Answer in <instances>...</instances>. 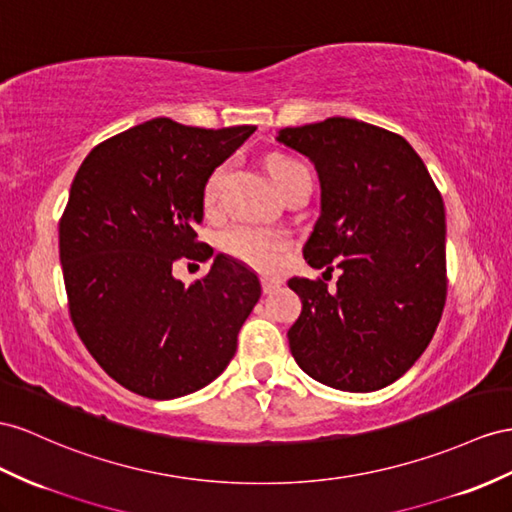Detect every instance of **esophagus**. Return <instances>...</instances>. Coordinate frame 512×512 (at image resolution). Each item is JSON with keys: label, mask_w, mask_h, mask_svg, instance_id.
Returning a JSON list of instances; mask_svg holds the SVG:
<instances>
[{"label": "esophagus", "mask_w": 512, "mask_h": 512, "mask_svg": "<svg viewBox=\"0 0 512 512\" xmlns=\"http://www.w3.org/2000/svg\"><path fill=\"white\" fill-rule=\"evenodd\" d=\"M259 281H261V290H264V294H272L281 285V281L274 277H261Z\"/></svg>", "instance_id": "obj_1"}]
</instances>
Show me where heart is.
<instances>
[{
  "mask_svg": "<svg viewBox=\"0 0 512 512\" xmlns=\"http://www.w3.org/2000/svg\"><path fill=\"white\" fill-rule=\"evenodd\" d=\"M303 164L292 160V157L277 155L272 157L270 162V173L277 188L281 190L285 179L290 177L292 170L300 168ZM229 173L227 164L216 166L212 173H209L205 186H203V203L207 209H212L220 201L222 186H225V179ZM290 235L281 229H266V227H255L240 222V225H231L229 229L222 231L220 235V248L222 253L229 255L235 261H242V264L257 268V270H274L279 266L281 255L290 248Z\"/></svg>",
  "mask_w": 512,
  "mask_h": 512,
  "instance_id": "obj_1",
  "label": "heart"
}]
</instances>
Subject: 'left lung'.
Listing matches in <instances>:
<instances>
[{
  "mask_svg": "<svg viewBox=\"0 0 512 512\" xmlns=\"http://www.w3.org/2000/svg\"><path fill=\"white\" fill-rule=\"evenodd\" d=\"M279 142L307 155L320 177L322 214L305 261L342 270L335 290L320 277L287 281L303 300L287 331L292 357L333 389H383L422 357L441 320V192L411 144L383 127L333 116L285 127Z\"/></svg>",
  "mask_w": 512,
  "mask_h": 512,
  "instance_id": "1",
  "label": "left lung"
}]
</instances>
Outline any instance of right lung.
I'll use <instances>...</instances> for the list:
<instances>
[{"label":"right lung","mask_w":512,"mask_h":512,"mask_svg":"<svg viewBox=\"0 0 512 512\" xmlns=\"http://www.w3.org/2000/svg\"><path fill=\"white\" fill-rule=\"evenodd\" d=\"M255 131L153 119L99 142L71 183L60 218L69 316L93 359L151 400L214 381L261 296L255 274L225 255L183 285L177 259L207 261L199 240L203 186Z\"/></svg>","instance_id":"obj_1"}]
</instances>
